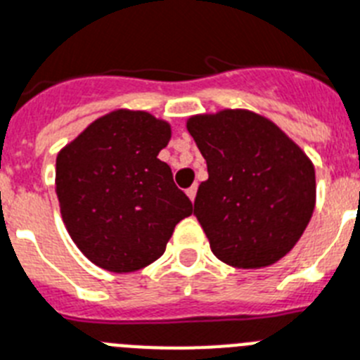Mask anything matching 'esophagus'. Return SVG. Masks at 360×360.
<instances>
[{
	"label": "esophagus",
	"mask_w": 360,
	"mask_h": 360,
	"mask_svg": "<svg viewBox=\"0 0 360 360\" xmlns=\"http://www.w3.org/2000/svg\"><path fill=\"white\" fill-rule=\"evenodd\" d=\"M195 194H198V185L190 186V188L186 190V195H188V198L192 199V201H194V199H195Z\"/></svg>",
	"instance_id": "esophagus-1"
}]
</instances>
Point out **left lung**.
<instances>
[{
	"label": "left lung",
	"instance_id": "left-lung-1",
	"mask_svg": "<svg viewBox=\"0 0 360 360\" xmlns=\"http://www.w3.org/2000/svg\"><path fill=\"white\" fill-rule=\"evenodd\" d=\"M207 161L194 214L223 264L259 269L288 255L315 210V166L273 120L221 110L186 120Z\"/></svg>",
	"mask_w": 360,
	"mask_h": 360
}]
</instances>
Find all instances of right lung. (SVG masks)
<instances>
[{
    "label": "right lung",
    "instance_id": "obj_1",
    "mask_svg": "<svg viewBox=\"0 0 360 360\" xmlns=\"http://www.w3.org/2000/svg\"><path fill=\"white\" fill-rule=\"evenodd\" d=\"M170 137V124L148 111L115 110L58 152L63 225L82 255L110 273L153 264L192 214V201L157 157Z\"/></svg>",
    "mask_w": 360,
    "mask_h": 360
}]
</instances>
